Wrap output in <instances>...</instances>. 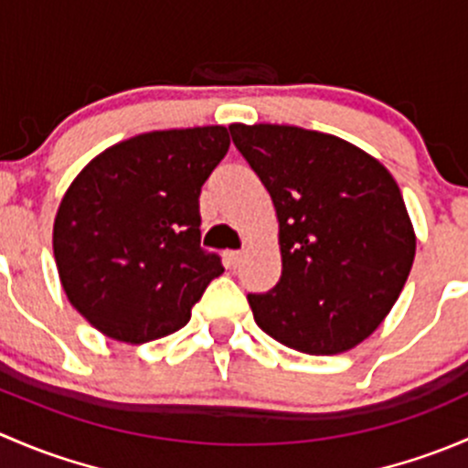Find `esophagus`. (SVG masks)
Masks as SVG:
<instances>
[{
    "instance_id": "1",
    "label": "esophagus",
    "mask_w": 468,
    "mask_h": 468,
    "mask_svg": "<svg viewBox=\"0 0 468 468\" xmlns=\"http://www.w3.org/2000/svg\"><path fill=\"white\" fill-rule=\"evenodd\" d=\"M244 258V251H229L226 253V261H229V267H239V262H242Z\"/></svg>"
}]
</instances>
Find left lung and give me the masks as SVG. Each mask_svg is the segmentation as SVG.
I'll use <instances>...</instances> for the list:
<instances>
[{
    "label": "left lung",
    "mask_w": 468,
    "mask_h": 468,
    "mask_svg": "<svg viewBox=\"0 0 468 468\" xmlns=\"http://www.w3.org/2000/svg\"><path fill=\"white\" fill-rule=\"evenodd\" d=\"M233 143L271 197L282 273L249 294L269 337L335 356L378 328L414 262L412 221L391 174L335 135L281 124H230Z\"/></svg>",
    "instance_id": "obj_1"
}]
</instances>
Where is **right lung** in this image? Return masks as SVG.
<instances>
[{
  "label": "right lung",
  "instance_id": "1",
  "mask_svg": "<svg viewBox=\"0 0 468 468\" xmlns=\"http://www.w3.org/2000/svg\"><path fill=\"white\" fill-rule=\"evenodd\" d=\"M230 146L226 126L151 131L81 169L54 221L69 303L106 337L144 344L190 322L221 258L201 249L199 195Z\"/></svg>",
  "mask_w": 468,
  "mask_h": 468
}]
</instances>
